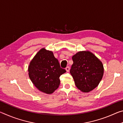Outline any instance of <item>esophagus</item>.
I'll use <instances>...</instances> for the list:
<instances>
[{
    "label": "esophagus",
    "instance_id": "34e87169",
    "mask_svg": "<svg viewBox=\"0 0 123 123\" xmlns=\"http://www.w3.org/2000/svg\"><path fill=\"white\" fill-rule=\"evenodd\" d=\"M69 70H70L69 67H67L66 68V70L67 71V72H69Z\"/></svg>",
    "mask_w": 123,
    "mask_h": 123
}]
</instances>
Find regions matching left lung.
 <instances>
[{
    "mask_svg": "<svg viewBox=\"0 0 123 123\" xmlns=\"http://www.w3.org/2000/svg\"><path fill=\"white\" fill-rule=\"evenodd\" d=\"M70 70L77 88L89 92L98 86L104 74L102 62L89 51H79L73 56Z\"/></svg>",
    "mask_w": 123,
    "mask_h": 123,
    "instance_id": "obj_1",
    "label": "left lung"
}]
</instances>
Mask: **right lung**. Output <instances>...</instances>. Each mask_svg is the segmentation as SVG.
Returning <instances> with one entry per match:
<instances>
[{"mask_svg":"<svg viewBox=\"0 0 123 123\" xmlns=\"http://www.w3.org/2000/svg\"><path fill=\"white\" fill-rule=\"evenodd\" d=\"M29 76L35 86L46 94H51L58 88L60 76L66 71L60 67L58 60L51 51L42 48L31 61Z\"/></svg>","mask_w":123,"mask_h":123,"instance_id":"1","label":"right lung"}]
</instances>
